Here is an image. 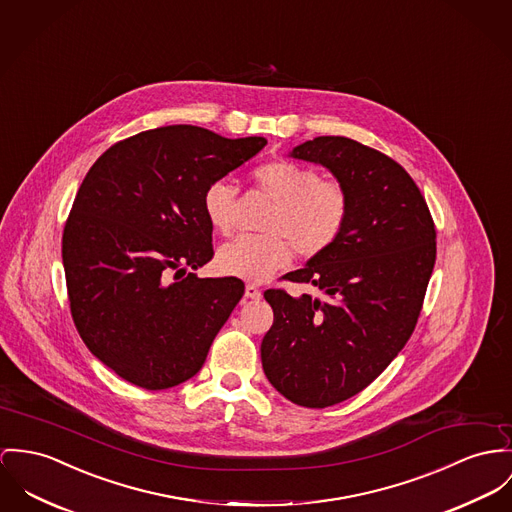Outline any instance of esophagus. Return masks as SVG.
I'll return each instance as SVG.
<instances>
[{
    "mask_svg": "<svg viewBox=\"0 0 512 512\" xmlns=\"http://www.w3.org/2000/svg\"><path fill=\"white\" fill-rule=\"evenodd\" d=\"M245 296H247L249 300H259V298H261L259 286H255V284H245Z\"/></svg>",
    "mask_w": 512,
    "mask_h": 512,
    "instance_id": "esophagus-1",
    "label": "esophagus"
}]
</instances>
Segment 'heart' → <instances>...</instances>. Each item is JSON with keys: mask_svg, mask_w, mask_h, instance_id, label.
Listing matches in <instances>:
<instances>
[{"mask_svg": "<svg viewBox=\"0 0 512 512\" xmlns=\"http://www.w3.org/2000/svg\"><path fill=\"white\" fill-rule=\"evenodd\" d=\"M253 185L275 202L259 236H239L216 257L222 273L261 282L292 261V247L302 257L325 253L343 234L351 198L339 181L302 163L271 161L251 173ZM236 187L226 179L212 181L202 193L208 224L230 234L236 216Z\"/></svg>", "mask_w": 512, "mask_h": 512, "instance_id": "1", "label": "heart"}]
</instances>
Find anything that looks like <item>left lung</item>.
I'll return each mask as SVG.
<instances>
[{"mask_svg": "<svg viewBox=\"0 0 512 512\" xmlns=\"http://www.w3.org/2000/svg\"><path fill=\"white\" fill-rule=\"evenodd\" d=\"M290 156L327 167L351 212L333 247L284 275L321 296L265 292L275 321L263 370L296 405L323 409L372 384L409 341L436 259L429 206L392 158L345 136H317Z\"/></svg>", "mask_w": 512, "mask_h": 512, "instance_id": "left-lung-1", "label": "left lung"}]
</instances>
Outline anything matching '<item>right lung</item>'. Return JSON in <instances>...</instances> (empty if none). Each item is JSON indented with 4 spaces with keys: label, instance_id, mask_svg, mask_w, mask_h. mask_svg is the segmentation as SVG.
<instances>
[{
    "label": "right lung",
    "instance_id": "add662e5",
    "mask_svg": "<svg viewBox=\"0 0 512 512\" xmlns=\"http://www.w3.org/2000/svg\"><path fill=\"white\" fill-rule=\"evenodd\" d=\"M265 146L173 124L117 142L87 171L62 236L70 310L122 380L167 390L202 368L245 292L236 276L189 273L214 255L202 193Z\"/></svg>",
    "mask_w": 512,
    "mask_h": 512
}]
</instances>
